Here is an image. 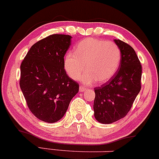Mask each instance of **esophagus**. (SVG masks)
<instances>
[{
    "label": "esophagus",
    "mask_w": 159,
    "mask_h": 159,
    "mask_svg": "<svg viewBox=\"0 0 159 159\" xmlns=\"http://www.w3.org/2000/svg\"><path fill=\"white\" fill-rule=\"evenodd\" d=\"M85 90H86V87L84 86H80V93H83V92H84Z\"/></svg>",
    "instance_id": "1"
}]
</instances>
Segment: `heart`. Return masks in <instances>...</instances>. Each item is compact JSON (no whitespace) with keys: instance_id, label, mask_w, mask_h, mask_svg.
I'll return each instance as SVG.
<instances>
[{"instance_id":"heart-1","label":"heart","mask_w":159,"mask_h":159,"mask_svg":"<svg viewBox=\"0 0 159 159\" xmlns=\"http://www.w3.org/2000/svg\"><path fill=\"white\" fill-rule=\"evenodd\" d=\"M120 59V49L116 43L88 38L76 46L73 53L66 54L64 66L68 76L77 80L86 65L87 70L81 77L83 83L88 85L96 81L105 83L117 72Z\"/></svg>"}]
</instances>
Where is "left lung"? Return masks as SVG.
Instances as JSON below:
<instances>
[{
    "mask_svg": "<svg viewBox=\"0 0 159 159\" xmlns=\"http://www.w3.org/2000/svg\"><path fill=\"white\" fill-rule=\"evenodd\" d=\"M121 52L118 70L111 80L95 87L94 116L104 124L125 117L141 89L142 66L134 49L120 39H114Z\"/></svg>",
    "mask_w": 159,
    "mask_h": 159,
    "instance_id": "left-lung-1",
    "label": "left lung"
}]
</instances>
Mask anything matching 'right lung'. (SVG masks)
I'll list each match as a JSON object with an SVG mask.
<instances>
[{
    "instance_id": "add662e5",
    "label": "right lung",
    "mask_w": 159,
    "mask_h": 159,
    "mask_svg": "<svg viewBox=\"0 0 159 159\" xmlns=\"http://www.w3.org/2000/svg\"><path fill=\"white\" fill-rule=\"evenodd\" d=\"M71 38L54 34L39 41L20 66V86L27 105L37 118L45 122L61 120L79 92V84L67 76L64 66Z\"/></svg>"
}]
</instances>
